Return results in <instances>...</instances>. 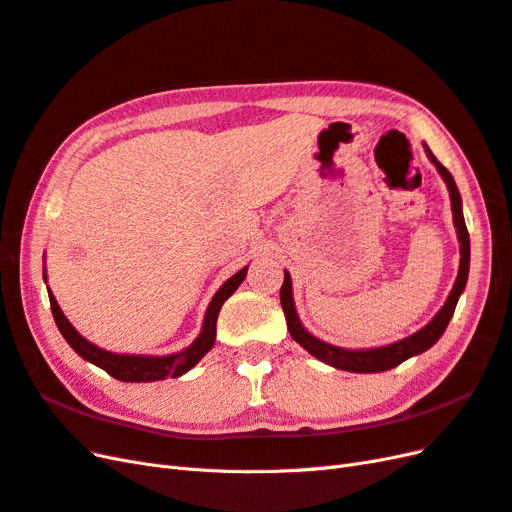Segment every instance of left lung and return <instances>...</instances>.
I'll list each match as a JSON object with an SVG mask.
<instances>
[{"instance_id": "obj_1", "label": "left lung", "mask_w": 512, "mask_h": 512, "mask_svg": "<svg viewBox=\"0 0 512 512\" xmlns=\"http://www.w3.org/2000/svg\"><path fill=\"white\" fill-rule=\"evenodd\" d=\"M425 150H427V156L431 158V163L435 165L437 171H440V175L448 186L450 206H452V221H455V227H457L459 253H461L459 274H457L455 285H452L450 296H448L446 304L440 309V313H437L425 328L418 330L416 334H412V337H407L403 341H397L392 345H384V347H375V349L334 347L330 343H324V341H319L317 337H313V334L306 332L304 326L300 324L296 306H294V296H291V276H289V272H285V281H283V287H281V306L285 311L289 334L311 356H315L321 362L330 364V367H334V369L352 371V373H379V371H388V369L399 367L403 360L412 358L416 354L427 352V349L431 345H435L437 339H440L444 334L452 313H455L459 296L463 294L465 283H467V272H470V233H467V227H465V218H463V210H461V195H459V188H457L455 180H452L450 171L440 163V160L433 156V152L429 148H425Z\"/></svg>"}]
</instances>
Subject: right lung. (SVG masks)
<instances>
[{
	"label": "right lung",
	"mask_w": 512,
	"mask_h": 512,
	"mask_svg": "<svg viewBox=\"0 0 512 512\" xmlns=\"http://www.w3.org/2000/svg\"><path fill=\"white\" fill-rule=\"evenodd\" d=\"M246 270L248 266L233 274L231 279L225 281L223 287L216 291L206 311V319H203V328L199 332V337L186 349H182V352L171 354V356H133V354H113V352H107V349H100L94 343L83 339L81 334L72 328V324L62 313L60 304H57L55 296L51 294V289H49V302H51L53 319L57 328H60L62 337L81 358L96 364V367L107 371L111 377L120 379V382H158V379L180 377L186 371H191L195 364L210 352L216 341V319H218V313H221V306L233 291L240 287V283L246 276Z\"/></svg>",
	"instance_id": "add662e5"
}]
</instances>
